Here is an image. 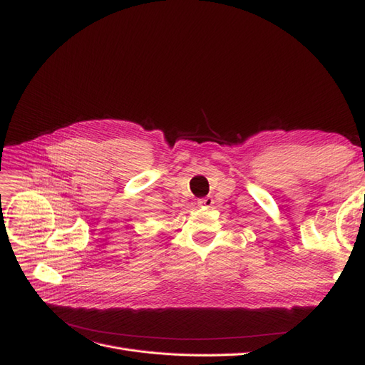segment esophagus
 Segmentation results:
<instances>
[{
  "instance_id": "esophagus-1",
  "label": "esophagus",
  "mask_w": 365,
  "mask_h": 365,
  "mask_svg": "<svg viewBox=\"0 0 365 365\" xmlns=\"http://www.w3.org/2000/svg\"><path fill=\"white\" fill-rule=\"evenodd\" d=\"M213 202H215V201H213L212 196H205V197H201V200H197V205H200V207H205V208L212 207Z\"/></svg>"
}]
</instances>
